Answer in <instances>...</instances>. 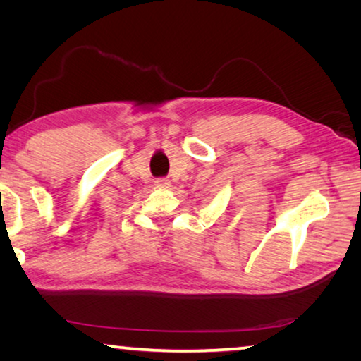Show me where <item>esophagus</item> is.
Listing matches in <instances>:
<instances>
[{
  "mask_svg": "<svg viewBox=\"0 0 361 361\" xmlns=\"http://www.w3.org/2000/svg\"><path fill=\"white\" fill-rule=\"evenodd\" d=\"M154 185H156V188H159V189H167V188L170 186V181L166 180V178H157V180L154 181Z\"/></svg>",
  "mask_w": 361,
  "mask_h": 361,
  "instance_id": "34e87169",
  "label": "esophagus"
}]
</instances>
